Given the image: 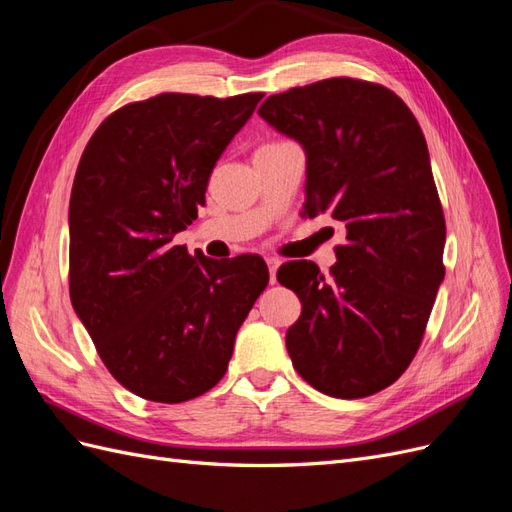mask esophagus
<instances>
[{
	"mask_svg": "<svg viewBox=\"0 0 512 512\" xmlns=\"http://www.w3.org/2000/svg\"><path fill=\"white\" fill-rule=\"evenodd\" d=\"M267 265H269V282L271 284H275L277 282V267H280V260H277V258H267Z\"/></svg>",
	"mask_w": 512,
	"mask_h": 512,
	"instance_id": "34e87169",
	"label": "esophagus"
}]
</instances>
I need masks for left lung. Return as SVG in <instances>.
I'll return each mask as SVG.
<instances>
[{
    "label": "left lung",
    "mask_w": 512,
    "mask_h": 512,
    "mask_svg": "<svg viewBox=\"0 0 512 512\" xmlns=\"http://www.w3.org/2000/svg\"><path fill=\"white\" fill-rule=\"evenodd\" d=\"M258 115L307 156L303 213L346 228L324 277L290 260L277 280L297 292L286 348L324 395L359 399L412 363L444 280L446 224L421 126L384 85L335 76L269 96Z\"/></svg>",
    "instance_id": "obj_1"
}]
</instances>
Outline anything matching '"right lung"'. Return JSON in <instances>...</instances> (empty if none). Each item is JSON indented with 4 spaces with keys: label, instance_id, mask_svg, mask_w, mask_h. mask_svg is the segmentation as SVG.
Listing matches in <instances>:
<instances>
[{
    "label": "right lung",
    "instance_id": "1",
    "mask_svg": "<svg viewBox=\"0 0 512 512\" xmlns=\"http://www.w3.org/2000/svg\"><path fill=\"white\" fill-rule=\"evenodd\" d=\"M262 94H160L108 115L70 194V301L113 378L181 404L218 384L269 269L211 260L173 237L198 215L215 162Z\"/></svg>",
    "mask_w": 512,
    "mask_h": 512
}]
</instances>
